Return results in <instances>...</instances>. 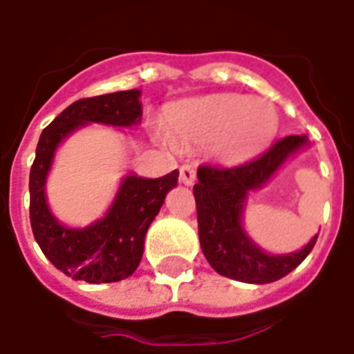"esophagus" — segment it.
Instances as JSON below:
<instances>
[{
    "instance_id": "1",
    "label": "esophagus",
    "mask_w": 354,
    "mask_h": 354,
    "mask_svg": "<svg viewBox=\"0 0 354 354\" xmlns=\"http://www.w3.org/2000/svg\"><path fill=\"white\" fill-rule=\"evenodd\" d=\"M194 180H196V172L191 165H182L180 167V182L185 183V185H193Z\"/></svg>"
}]
</instances>
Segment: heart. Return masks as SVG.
<instances>
[{"instance_id":"heart-1","label":"heart","mask_w":354,"mask_h":354,"mask_svg":"<svg viewBox=\"0 0 354 354\" xmlns=\"http://www.w3.org/2000/svg\"><path fill=\"white\" fill-rule=\"evenodd\" d=\"M165 122L178 139L215 145L222 158L244 160L272 141L279 115L266 99L226 93L178 102L167 110Z\"/></svg>"}]
</instances>
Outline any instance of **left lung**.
<instances>
[{
  "label": "left lung",
  "mask_w": 354,
  "mask_h": 354,
  "mask_svg": "<svg viewBox=\"0 0 354 354\" xmlns=\"http://www.w3.org/2000/svg\"><path fill=\"white\" fill-rule=\"evenodd\" d=\"M307 143V136H286L261 156L239 165L198 167V183L193 187V194L200 246L215 272L242 283L264 285L290 274L313 252L318 235L299 252L270 255L242 227L248 193L263 187L277 169Z\"/></svg>",
  "instance_id": "8db88e82"
}]
</instances>
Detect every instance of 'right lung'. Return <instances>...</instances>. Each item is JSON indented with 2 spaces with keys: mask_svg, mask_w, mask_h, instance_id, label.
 I'll return each mask as SVG.
<instances>
[{
  "mask_svg": "<svg viewBox=\"0 0 354 354\" xmlns=\"http://www.w3.org/2000/svg\"><path fill=\"white\" fill-rule=\"evenodd\" d=\"M139 95V90H128L79 99L44 128L36 147L29 174L32 235L55 268L75 281L99 285L132 275L143 257L147 230L160 213L167 193L178 183V171L161 178H122L104 218L82 230L62 226L47 207L46 180L58 145L88 122L138 124L143 113Z\"/></svg>",
  "mask_w": 354,
  "mask_h": 354,
  "instance_id": "1",
  "label": "right lung"
}]
</instances>
